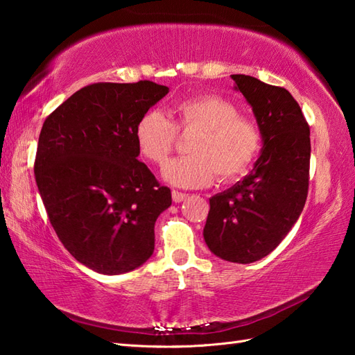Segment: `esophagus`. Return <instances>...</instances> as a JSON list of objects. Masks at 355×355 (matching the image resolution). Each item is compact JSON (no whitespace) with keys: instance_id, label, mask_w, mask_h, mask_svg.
I'll list each match as a JSON object with an SVG mask.
<instances>
[{"instance_id":"34e87169","label":"esophagus","mask_w":355,"mask_h":355,"mask_svg":"<svg viewBox=\"0 0 355 355\" xmlns=\"http://www.w3.org/2000/svg\"><path fill=\"white\" fill-rule=\"evenodd\" d=\"M187 197H189V195L184 193V192L172 191V200H173V202H182V201H184Z\"/></svg>"}]
</instances>
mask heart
Returning a JSON list of instances; mask_svg holds the SVG:
<instances>
[{
	"instance_id": "obj_1",
	"label": "heart",
	"mask_w": 355,
	"mask_h": 355,
	"mask_svg": "<svg viewBox=\"0 0 355 355\" xmlns=\"http://www.w3.org/2000/svg\"><path fill=\"white\" fill-rule=\"evenodd\" d=\"M173 123L162 111L149 110L135 123L134 139L141 157L162 164L171 154L177 130L195 132L187 145L191 155L163 168V178L178 187H200L236 180L250 168L261 149V131L253 120L239 116L230 101L216 94L187 97L171 110Z\"/></svg>"
}]
</instances>
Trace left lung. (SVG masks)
<instances>
[{
    "instance_id": "8db88e82",
    "label": "left lung",
    "mask_w": 355,
    "mask_h": 355,
    "mask_svg": "<svg viewBox=\"0 0 355 355\" xmlns=\"http://www.w3.org/2000/svg\"><path fill=\"white\" fill-rule=\"evenodd\" d=\"M261 131L262 148L252 172L209 200L202 230L209 250L236 263L273 252L299 220L308 195L310 126L285 88L232 74Z\"/></svg>"
}]
</instances>
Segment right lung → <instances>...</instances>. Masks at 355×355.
<instances>
[{
	"label": "right lung",
	"mask_w": 355,
	"mask_h": 355,
	"mask_svg": "<svg viewBox=\"0 0 355 355\" xmlns=\"http://www.w3.org/2000/svg\"><path fill=\"white\" fill-rule=\"evenodd\" d=\"M168 93L149 80L93 84L70 96L42 125L37 191L64 247L97 273H128L154 253V225L172 198L137 160L134 130Z\"/></svg>",
	"instance_id": "right-lung-1"
}]
</instances>
